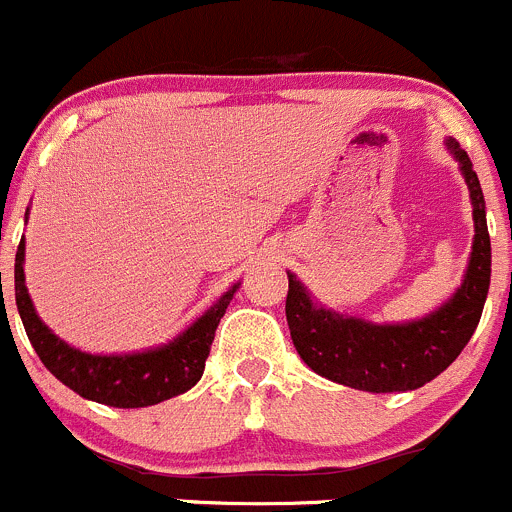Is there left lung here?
<instances>
[{
  "label": "left lung",
  "mask_w": 512,
  "mask_h": 512,
  "mask_svg": "<svg viewBox=\"0 0 512 512\" xmlns=\"http://www.w3.org/2000/svg\"><path fill=\"white\" fill-rule=\"evenodd\" d=\"M465 175L472 198L470 264L460 289L432 314L405 324H372L314 304L309 291L289 271L286 321L306 367L321 377L362 392H407L432 382L465 349L478 329L490 289V233L485 198L470 158L455 138L447 140Z\"/></svg>",
  "instance_id": "obj_1"
}]
</instances>
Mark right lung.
Returning <instances> with one entry per match:
<instances>
[{
  "instance_id": "right-lung-1",
  "label": "right lung",
  "mask_w": 512,
  "mask_h": 512,
  "mask_svg": "<svg viewBox=\"0 0 512 512\" xmlns=\"http://www.w3.org/2000/svg\"><path fill=\"white\" fill-rule=\"evenodd\" d=\"M238 286L241 284H233L206 314L198 316L186 332L163 347L135 354H87L55 337L50 326L34 311L24 286V238L19 241L17 259H14L17 309L24 332L42 364L80 397L123 410L158 405L163 399L188 392L201 379L218 321L226 314Z\"/></svg>"
}]
</instances>
